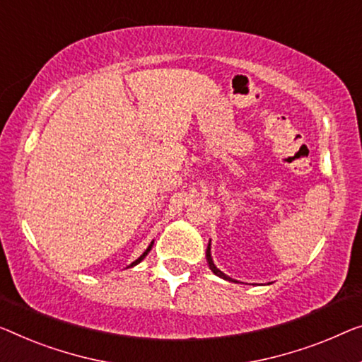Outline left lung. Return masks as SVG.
<instances>
[{
	"mask_svg": "<svg viewBox=\"0 0 362 362\" xmlns=\"http://www.w3.org/2000/svg\"><path fill=\"white\" fill-rule=\"evenodd\" d=\"M206 260H208V265H209V269H211V272L216 274V276H219V278H223V279H228V281H234V279H230L229 276H226V274L221 272V269H218L214 267V263H213V258H211V253H209V245H208V249H206ZM235 283V281H234Z\"/></svg>",
	"mask_w": 362,
	"mask_h": 362,
	"instance_id": "1",
	"label": "left lung"
}]
</instances>
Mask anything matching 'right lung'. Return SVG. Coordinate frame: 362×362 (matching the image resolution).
Listing matches in <instances>:
<instances>
[{
	"label": "right lung",
	"mask_w": 362,
	"mask_h": 362,
	"mask_svg": "<svg viewBox=\"0 0 362 362\" xmlns=\"http://www.w3.org/2000/svg\"><path fill=\"white\" fill-rule=\"evenodd\" d=\"M151 247H153V244H151V245H149V247H148V249H146V252H144V253H143V255H141V257H139V258H138V260H134V262H133V263H132V265H129V267H134V265H138V263H139V262H141V260H143V258H144V257H146V255H148V252H149V250H151ZM129 267H128V268H129Z\"/></svg>",
	"instance_id": "add662e5"
}]
</instances>
